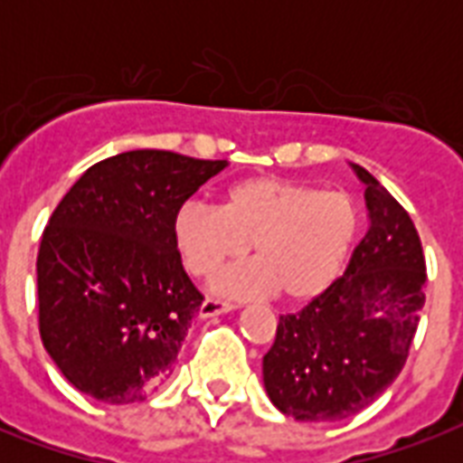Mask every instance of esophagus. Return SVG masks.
Wrapping results in <instances>:
<instances>
[{
    "label": "esophagus",
    "instance_id": "obj_1",
    "mask_svg": "<svg viewBox=\"0 0 463 463\" xmlns=\"http://www.w3.org/2000/svg\"><path fill=\"white\" fill-rule=\"evenodd\" d=\"M235 305L231 300H221V298H206L199 307V317H216L223 315V312H231Z\"/></svg>",
    "mask_w": 463,
    "mask_h": 463
}]
</instances>
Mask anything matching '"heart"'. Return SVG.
<instances>
[{
    "mask_svg": "<svg viewBox=\"0 0 463 463\" xmlns=\"http://www.w3.org/2000/svg\"><path fill=\"white\" fill-rule=\"evenodd\" d=\"M360 231V211L344 192L283 177H245L221 194V206L184 203L173 221L182 264L209 279L247 252L252 264L221 276L232 296L271 293L309 300L336 281Z\"/></svg>",
    "mask_w": 463,
    "mask_h": 463,
    "instance_id": "obj_1",
    "label": "heart"
}]
</instances>
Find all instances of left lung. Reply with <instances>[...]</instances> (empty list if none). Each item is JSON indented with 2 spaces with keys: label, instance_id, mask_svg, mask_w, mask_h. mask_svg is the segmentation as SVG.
Instances as JSON below:
<instances>
[{
  "label": "left lung",
  "instance_id": "left-lung-1",
  "mask_svg": "<svg viewBox=\"0 0 463 463\" xmlns=\"http://www.w3.org/2000/svg\"><path fill=\"white\" fill-rule=\"evenodd\" d=\"M370 228L348 269L296 315H281L264 355V387L307 423L355 416L406 365L425 305V254L409 211L367 173Z\"/></svg>",
  "mask_w": 463,
  "mask_h": 463
}]
</instances>
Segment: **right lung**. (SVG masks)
<instances>
[{"mask_svg": "<svg viewBox=\"0 0 463 463\" xmlns=\"http://www.w3.org/2000/svg\"><path fill=\"white\" fill-rule=\"evenodd\" d=\"M225 160L127 151L90 165L47 221L38 329L54 365L105 403L144 402L165 380L203 296L175 245L182 203Z\"/></svg>", "mask_w": 463, "mask_h": 463, "instance_id": "right-lung-1", "label": "right lung"}]
</instances>
